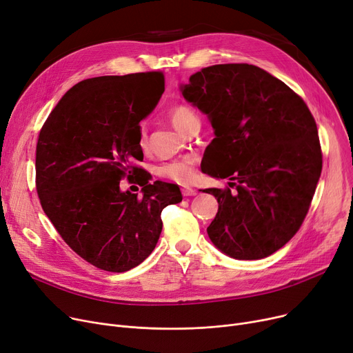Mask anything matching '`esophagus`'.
<instances>
[{
    "label": "esophagus",
    "mask_w": 353,
    "mask_h": 353,
    "mask_svg": "<svg viewBox=\"0 0 353 353\" xmlns=\"http://www.w3.org/2000/svg\"><path fill=\"white\" fill-rule=\"evenodd\" d=\"M181 193H183L184 197H190V196H196V194H197V192H196L194 189H192V188H184V189H181Z\"/></svg>",
    "instance_id": "obj_1"
}]
</instances>
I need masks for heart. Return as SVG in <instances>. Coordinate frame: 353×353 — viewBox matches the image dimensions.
Here are the masks:
<instances>
[{
    "instance_id": "obj_1",
    "label": "heart",
    "mask_w": 353,
    "mask_h": 353,
    "mask_svg": "<svg viewBox=\"0 0 353 353\" xmlns=\"http://www.w3.org/2000/svg\"><path fill=\"white\" fill-rule=\"evenodd\" d=\"M169 117L173 125L179 130V132L184 134H186L193 125L200 124V119L194 111V108H192L188 104L173 105L169 111ZM139 141L143 148L147 145V132L144 127H141L140 130ZM194 165H196V159L193 156H184L181 159L164 161L159 164L156 167V174L164 180L186 184L192 181L194 177Z\"/></svg>"
}]
</instances>
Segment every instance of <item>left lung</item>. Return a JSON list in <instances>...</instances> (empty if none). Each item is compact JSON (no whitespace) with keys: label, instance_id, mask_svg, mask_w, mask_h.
<instances>
[{"label":"left lung","instance_id":"left-lung-1","mask_svg":"<svg viewBox=\"0 0 353 353\" xmlns=\"http://www.w3.org/2000/svg\"><path fill=\"white\" fill-rule=\"evenodd\" d=\"M181 91L214 128L201 170L236 189H206L219 201L210 240L240 261L270 256L301 229L321 177L310 110L283 81L245 63L201 68Z\"/></svg>","mask_w":353,"mask_h":353}]
</instances>
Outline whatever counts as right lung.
Listing matches in <instances>:
<instances>
[{
	"mask_svg": "<svg viewBox=\"0 0 353 353\" xmlns=\"http://www.w3.org/2000/svg\"><path fill=\"white\" fill-rule=\"evenodd\" d=\"M164 91L163 71L87 79L70 88L43 124L35 152V189L64 242L85 262L121 273L153 252L161 210L181 201L177 186L150 183L139 123ZM139 182L143 196L121 192Z\"/></svg>",
	"mask_w": 353,
	"mask_h": 353,
	"instance_id": "1",
	"label": "right lung"
}]
</instances>
